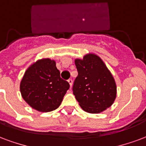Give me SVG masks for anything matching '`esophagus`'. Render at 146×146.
<instances>
[{
  "instance_id": "obj_1",
  "label": "esophagus",
  "mask_w": 146,
  "mask_h": 146,
  "mask_svg": "<svg viewBox=\"0 0 146 146\" xmlns=\"http://www.w3.org/2000/svg\"><path fill=\"white\" fill-rule=\"evenodd\" d=\"M68 83H69V84H70V87H72V84H73V80H72L71 79H69V80H68Z\"/></svg>"
}]
</instances>
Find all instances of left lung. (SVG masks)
Returning <instances> with one entry per match:
<instances>
[{"label": "left lung", "mask_w": 146, "mask_h": 146, "mask_svg": "<svg viewBox=\"0 0 146 146\" xmlns=\"http://www.w3.org/2000/svg\"><path fill=\"white\" fill-rule=\"evenodd\" d=\"M78 76L73 86V94L85 111L98 114L114 103L117 87L114 77L100 57L87 54L75 60Z\"/></svg>", "instance_id": "8db88e82"}]
</instances>
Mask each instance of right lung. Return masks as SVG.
Segmentation results:
<instances>
[{
	"instance_id": "1",
	"label": "right lung",
	"mask_w": 146,
	"mask_h": 146,
	"mask_svg": "<svg viewBox=\"0 0 146 146\" xmlns=\"http://www.w3.org/2000/svg\"><path fill=\"white\" fill-rule=\"evenodd\" d=\"M69 88V83L60 77L56 62L50 59H41L32 64L20 84L24 100L41 112L58 108Z\"/></svg>"
}]
</instances>
